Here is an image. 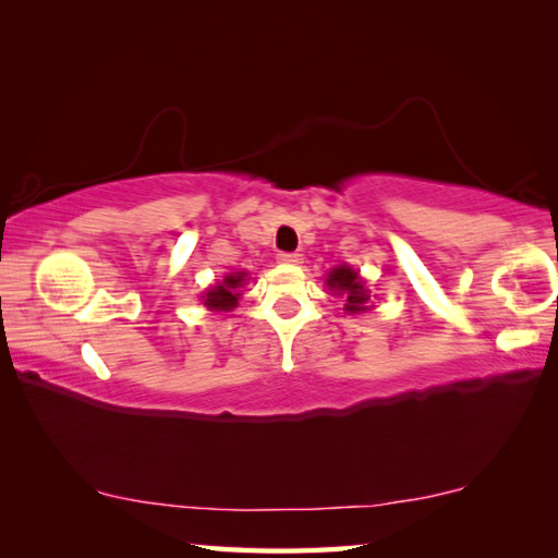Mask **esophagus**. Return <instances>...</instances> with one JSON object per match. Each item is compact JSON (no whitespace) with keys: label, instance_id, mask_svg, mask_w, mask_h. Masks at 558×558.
<instances>
[{"label":"esophagus","instance_id":"obj_1","mask_svg":"<svg viewBox=\"0 0 558 558\" xmlns=\"http://www.w3.org/2000/svg\"><path fill=\"white\" fill-rule=\"evenodd\" d=\"M278 260L290 263V266H298V263H302V256L300 253H278Z\"/></svg>","mask_w":558,"mask_h":558}]
</instances>
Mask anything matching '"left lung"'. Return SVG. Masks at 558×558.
I'll return each instance as SVG.
<instances>
[{"label": "left lung", "mask_w": 558, "mask_h": 558, "mask_svg": "<svg viewBox=\"0 0 558 558\" xmlns=\"http://www.w3.org/2000/svg\"><path fill=\"white\" fill-rule=\"evenodd\" d=\"M327 286L332 288L337 295L344 298L347 302L344 310H349V313H362L372 300L369 290L364 288V280L359 278V272L349 266L332 268V272L327 276Z\"/></svg>", "instance_id": "1"}]
</instances>
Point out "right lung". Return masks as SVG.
<instances>
[{
    "instance_id": "add662e5",
    "label": "right lung",
    "mask_w": 558,
    "mask_h": 558,
    "mask_svg": "<svg viewBox=\"0 0 558 558\" xmlns=\"http://www.w3.org/2000/svg\"><path fill=\"white\" fill-rule=\"evenodd\" d=\"M241 286H245V272H231V276L223 278L221 286H216L206 292L204 305H209L211 310H233L239 305Z\"/></svg>"
}]
</instances>
